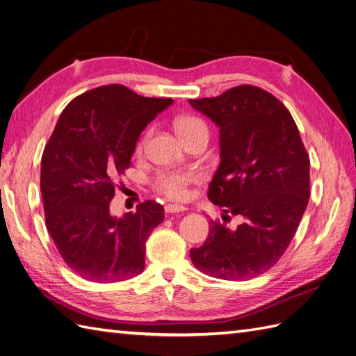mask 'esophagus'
I'll use <instances>...</instances> for the list:
<instances>
[{
	"mask_svg": "<svg viewBox=\"0 0 356 356\" xmlns=\"http://www.w3.org/2000/svg\"><path fill=\"white\" fill-rule=\"evenodd\" d=\"M185 211H186L185 206H179V204H167L165 206L167 213H179V212H185Z\"/></svg>",
	"mask_w": 356,
	"mask_h": 356,
	"instance_id": "1",
	"label": "esophagus"
}]
</instances>
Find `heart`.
Returning <instances> with one entry per match:
<instances>
[{
	"label": "heart",
	"mask_w": 356,
	"mask_h": 356,
	"mask_svg": "<svg viewBox=\"0 0 356 356\" xmlns=\"http://www.w3.org/2000/svg\"><path fill=\"white\" fill-rule=\"evenodd\" d=\"M176 129L180 136H184L195 131H207V126L202 118L194 115H184L177 118ZM143 144L144 140L141 141L140 147H143ZM194 180L195 175H193V172H163L156 179V188L163 195L180 202V200L188 198V185Z\"/></svg>",
	"instance_id": "obj_1"
}]
</instances>
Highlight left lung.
<instances>
[{"label":"left lung","instance_id":"1","mask_svg":"<svg viewBox=\"0 0 356 356\" xmlns=\"http://www.w3.org/2000/svg\"><path fill=\"white\" fill-rule=\"evenodd\" d=\"M189 104L220 127L221 162L207 197L224 207V220L243 218L236 230L211 221L191 260L215 278L259 277L284 254L308 204L309 158L298 126L275 96L254 86Z\"/></svg>","mask_w":356,"mask_h":356}]
</instances>
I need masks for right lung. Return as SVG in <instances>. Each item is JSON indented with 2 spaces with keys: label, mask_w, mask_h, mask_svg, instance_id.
<instances>
[{
  "label": "right lung",
  "mask_w": 356,
  "mask_h": 356,
  "mask_svg": "<svg viewBox=\"0 0 356 356\" xmlns=\"http://www.w3.org/2000/svg\"><path fill=\"white\" fill-rule=\"evenodd\" d=\"M170 105L172 99L111 84L86 91L61 113L43 150L40 191L47 229L79 277L117 282L144 270L145 241L162 222L163 207L147 200L117 218L109 202L140 134Z\"/></svg>",
  "instance_id": "obj_1"
}]
</instances>
